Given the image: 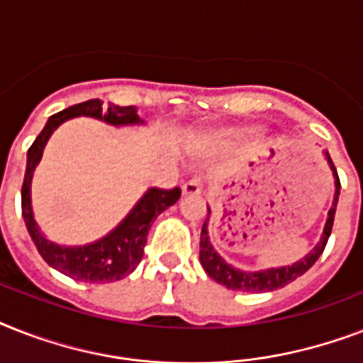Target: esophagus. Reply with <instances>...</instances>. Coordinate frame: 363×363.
<instances>
[{
	"label": "esophagus",
	"mask_w": 363,
	"mask_h": 363,
	"mask_svg": "<svg viewBox=\"0 0 363 363\" xmlns=\"http://www.w3.org/2000/svg\"><path fill=\"white\" fill-rule=\"evenodd\" d=\"M201 186H203L201 179L194 177V179L182 184V196H198V194H201Z\"/></svg>",
	"instance_id": "1"
}]
</instances>
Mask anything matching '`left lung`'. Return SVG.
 <instances>
[{
    "mask_svg": "<svg viewBox=\"0 0 363 363\" xmlns=\"http://www.w3.org/2000/svg\"><path fill=\"white\" fill-rule=\"evenodd\" d=\"M324 156L328 160V165L333 173V179H335V196H333L332 209L328 211L326 224H324V232L320 235V241L316 242V247L311 250L309 254H305L303 258L294 262L290 265H281V267H269V269L262 271H242L233 267L232 264H228L226 259L222 258L220 254L216 252L213 242L209 239V216L211 209L207 205V211H209V216L205 218L203 228H201V241H199V262L203 265V269L207 271V275L211 279H215L218 284L230 288V290H239V292H273L277 288L286 286L288 282L296 281L298 277H301L307 269L313 267L316 259L320 258V254L324 252V247H326L328 238L332 233L333 226V216H335V207H337L339 199V190H341V182H339L337 169L333 165L330 154L324 150Z\"/></svg>",
    "mask_w": 363,
    "mask_h": 363,
    "instance_id": "obj_1",
    "label": "left lung"
}]
</instances>
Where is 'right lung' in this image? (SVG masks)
Instances as JSON below:
<instances>
[{
	"instance_id": "right-lung-1",
	"label": "right lung",
	"mask_w": 363,
	"mask_h": 363,
	"mask_svg": "<svg viewBox=\"0 0 363 363\" xmlns=\"http://www.w3.org/2000/svg\"><path fill=\"white\" fill-rule=\"evenodd\" d=\"M75 116H90L111 125H139L145 121L139 118L135 107H121L109 104L104 107L101 99H88L82 104L71 105L48 118L43 131L37 135L33 145L28 150V164H26L24 184H22V216L37 250L50 267L60 273L84 282H115L128 277L135 269L145 254L148 230L152 222L162 215L167 207L175 205L181 198V188L162 190V188H148L143 198L133 205L124 220L111 230L105 238L88 242L82 247H64L58 242L45 238L39 230L33 209H31V179L37 164L41 162L45 145L60 124H64Z\"/></svg>"
}]
</instances>
